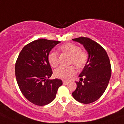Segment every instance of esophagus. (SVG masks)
<instances>
[{
    "mask_svg": "<svg viewBox=\"0 0 124 124\" xmlns=\"http://www.w3.org/2000/svg\"><path fill=\"white\" fill-rule=\"evenodd\" d=\"M68 82L67 81H65V80H63V84H64V85H67V84H68Z\"/></svg>",
    "mask_w": 124,
    "mask_h": 124,
    "instance_id": "obj_1",
    "label": "esophagus"
}]
</instances>
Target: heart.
<instances>
[{"label":"heart","instance_id":"1","mask_svg":"<svg viewBox=\"0 0 124 124\" xmlns=\"http://www.w3.org/2000/svg\"><path fill=\"white\" fill-rule=\"evenodd\" d=\"M61 53L69 56L68 63L74 65L78 69L84 68L88 61V54L85 50L80 49L78 45L73 43H66L59 46ZM48 61L50 65L56 67L59 63V54L56 51H51L48 54ZM76 71L74 66L60 67L55 70L54 75L56 78L68 80L75 75Z\"/></svg>","mask_w":124,"mask_h":124}]
</instances>
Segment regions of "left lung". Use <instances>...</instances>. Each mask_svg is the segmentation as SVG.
<instances>
[{
	"label": "left lung",
	"instance_id": "left-lung-1",
	"mask_svg": "<svg viewBox=\"0 0 124 124\" xmlns=\"http://www.w3.org/2000/svg\"><path fill=\"white\" fill-rule=\"evenodd\" d=\"M82 44L88 53V61L76 82L77 88L73 97L82 104L96 101L104 94L111 74L110 61L105 49L98 43L86 37L73 39Z\"/></svg>",
	"mask_w": 124,
	"mask_h": 124
}]
</instances>
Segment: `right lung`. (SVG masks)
I'll list each match as a JSON object with an SVG mask.
<instances>
[{"mask_svg": "<svg viewBox=\"0 0 124 124\" xmlns=\"http://www.w3.org/2000/svg\"><path fill=\"white\" fill-rule=\"evenodd\" d=\"M61 42L40 39L25 45L17 59L15 74L23 95L39 106L47 105L55 99L61 79L50 80L53 71L48 61L51 49Z\"/></svg>", "mask_w": 124, "mask_h": 124, "instance_id": "obj_1", "label": "right lung"}]
</instances>
